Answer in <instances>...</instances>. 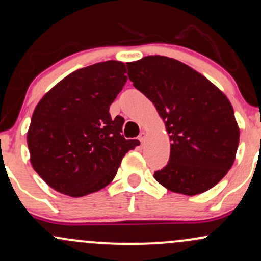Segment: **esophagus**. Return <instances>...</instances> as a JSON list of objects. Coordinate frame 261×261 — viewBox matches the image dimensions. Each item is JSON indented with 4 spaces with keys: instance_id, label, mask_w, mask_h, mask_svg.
<instances>
[{
    "instance_id": "obj_1",
    "label": "esophagus",
    "mask_w": 261,
    "mask_h": 261,
    "mask_svg": "<svg viewBox=\"0 0 261 261\" xmlns=\"http://www.w3.org/2000/svg\"><path fill=\"white\" fill-rule=\"evenodd\" d=\"M145 139H146V133H145V131H142V133L139 135V140L141 141V143H143Z\"/></svg>"
}]
</instances>
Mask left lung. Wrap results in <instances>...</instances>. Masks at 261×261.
<instances>
[{
  "label": "left lung",
  "instance_id": "obj_1",
  "mask_svg": "<svg viewBox=\"0 0 261 261\" xmlns=\"http://www.w3.org/2000/svg\"><path fill=\"white\" fill-rule=\"evenodd\" d=\"M126 66L128 79L154 104L172 142L168 164L154 172L155 180L189 196L214 188L233 166L239 143L228 98L175 59L152 55Z\"/></svg>",
  "mask_w": 261,
  "mask_h": 261
}]
</instances>
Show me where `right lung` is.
<instances>
[{
  "mask_svg": "<svg viewBox=\"0 0 261 261\" xmlns=\"http://www.w3.org/2000/svg\"><path fill=\"white\" fill-rule=\"evenodd\" d=\"M121 61L98 62L66 76L41 98L27 134L31 163L49 187L81 197L106 188L122 158L140 145L109 114L127 81Z\"/></svg>",
  "mask_w": 261,
  "mask_h": 261,
  "instance_id": "right-lung-1",
  "label": "right lung"
}]
</instances>
